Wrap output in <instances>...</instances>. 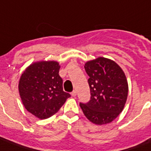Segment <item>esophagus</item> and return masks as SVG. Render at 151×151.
Masks as SVG:
<instances>
[{"label": "esophagus", "instance_id": "obj_1", "mask_svg": "<svg viewBox=\"0 0 151 151\" xmlns=\"http://www.w3.org/2000/svg\"><path fill=\"white\" fill-rule=\"evenodd\" d=\"M71 95H72L73 97H76V95H77V92H76L75 90H73V91L71 93Z\"/></svg>", "mask_w": 151, "mask_h": 151}]
</instances>
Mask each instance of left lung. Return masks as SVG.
<instances>
[{"mask_svg": "<svg viewBox=\"0 0 151 151\" xmlns=\"http://www.w3.org/2000/svg\"><path fill=\"white\" fill-rule=\"evenodd\" d=\"M84 67L90 77L91 97L89 102L80 103L81 110L93 123H110L122 111L127 101L126 75L115 61L101 57L87 61Z\"/></svg>", "mask_w": 151, "mask_h": 151, "instance_id": "1", "label": "left lung"}]
</instances>
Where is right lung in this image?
I'll return each mask as SVG.
<instances>
[{"label":"right lung","instance_id":"obj_1","mask_svg":"<svg viewBox=\"0 0 151 151\" xmlns=\"http://www.w3.org/2000/svg\"><path fill=\"white\" fill-rule=\"evenodd\" d=\"M58 61H37L21 76L18 90L24 108L40 119L58 112L70 94L63 91Z\"/></svg>","mask_w":151,"mask_h":151}]
</instances>
